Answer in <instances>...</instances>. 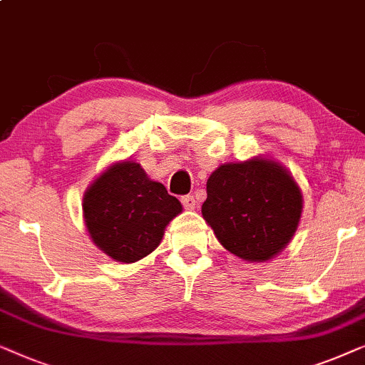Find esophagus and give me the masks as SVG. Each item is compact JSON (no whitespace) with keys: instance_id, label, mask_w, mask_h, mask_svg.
Returning a JSON list of instances; mask_svg holds the SVG:
<instances>
[{"instance_id":"obj_1","label":"esophagus","mask_w":365,"mask_h":365,"mask_svg":"<svg viewBox=\"0 0 365 365\" xmlns=\"http://www.w3.org/2000/svg\"><path fill=\"white\" fill-rule=\"evenodd\" d=\"M182 203L185 210H195L197 208V200H195L192 195H187V197H182Z\"/></svg>"}]
</instances>
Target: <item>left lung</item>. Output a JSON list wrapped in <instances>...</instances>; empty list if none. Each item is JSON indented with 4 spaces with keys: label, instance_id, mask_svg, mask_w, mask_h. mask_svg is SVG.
I'll use <instances>...</instances> for the list:
<instances>
[{
    "label": "left lung",
    "instance_id": "1",
    "mask_svg": "<svg viewBox=\"0 0 365 365\" xmlns=\"http://www.w3.org/2000/svg\"><path fill=\"white\" fill-rule=\"evenodd\" d=\"M302 193L271 157L222 163L207 182L202 215L225 250L248 263L283 251L301 222Z\"/></svg>",
    "mask_w": 365,
    "mask_h": 365
}]
</instances>
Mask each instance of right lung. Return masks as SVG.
<instances>
[{
    "instance_id": "1",
    "label": "right lung",
    "mask_w": 365,
    "mask_h": 365,
    "mask_svg": "<svg viewBox=\"0 0 365 365\" xmlns=\"http://www.w3.org/2000/svg\"><path fill=\"white\" fill-rule=\"evenodd\" d=\"M182 210V203L133 160L110 163L82 198V217L92 243L125 264L150 255Z\"/></svg>"
}]
</instances>
